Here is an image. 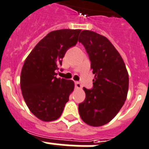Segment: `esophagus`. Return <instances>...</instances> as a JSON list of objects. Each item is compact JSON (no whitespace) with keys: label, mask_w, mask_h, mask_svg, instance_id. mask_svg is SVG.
I'll return each mask as SVG.
<instances>
[{"label":"esophagus","mask_w":149,"mask_h":149,"mask_svg":"<svg viewBox=\"0 0 149 149\" xmlns=\"http://www.w3.org/2000/svg\"><path fill=\"white\" fill-rule=\"evenodd\" d=\"M75 87H77V88H78V89H80L81 87H82V86H81V84H80V83L79 82H75Z\"/></svg>","instance_id":"obj_1"}]
</instances>
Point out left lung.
I'll return each mask as SVG.
<instances>
[{
    "mask_svg": "<svg viewBox=\"0 0 149 149\" xmlns=\"http://www.w3.org/2000/svg\"><path fill=\"white\" fill-rule=\"evenodd\" d=\"M89 55L95 74L91 90L84 87L86 98L79 105V116L87 124L101 127L115 117L124 104L129 76L122 57L104 36L83 30L79 38Z\"/></svg>",
    "mask_w": 149,
    "mask_h": 149,
    "instance_id": "obj_1",
    "label": "left lung"
}]
</instances>
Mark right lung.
<instances>
[{
	"mask_svg": "<svg viewBox=\"0 0 149 149\" xmlns=\"http://www.w3.org/2000/svg\"><path fill=\"white\" fill-rule=\"evenodd\" d=\"M81 29L50 32L27 56L20 77L26 104L36 117L51 122L61 116L74 82L56 77L58 65L70 47L76 45Z\"/></svg>",
	"mask_w": 149,
	"mask_h": 149,
	"instance_id": "add662e5",
	"label": "right lung"
}]
</instances>
